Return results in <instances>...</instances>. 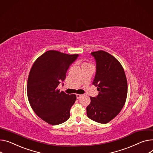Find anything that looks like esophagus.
Here are the masks:
<instances>
[{"label": "esophagus", "instance_id": "obj_1", "mask_svg": "<svg viewBox=\"0 0 153 153\" xmlns=\"http://www.w3.org/2000/svg\"><path fill=\"white\" fill-rule=\"evenodd\" d=\"M82 97V95H80V94H77L76 95V97H77V99H79L80 97Z\"/></svg>", "mask_w": 153, "mask_h": 153}]
</instances>
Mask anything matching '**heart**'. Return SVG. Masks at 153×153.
Wrapping results in <instances>:
<instances>
[{"mask_svg":"<svg viewBox=\"0 0 153 153\" xmlns=\"http://www.w3.org/2000/svg\"><path fill=\"white\" fill-rule=\"evenodd\" d=\"M90 65V63H84V64H83V65ZM82 65V66H83Z\"/></svg>","mask_w":153,"mask_h":153,"instance_id":"1","label":"heart"}]
</instances>
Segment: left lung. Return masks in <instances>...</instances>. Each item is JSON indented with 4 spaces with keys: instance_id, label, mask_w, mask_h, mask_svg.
Instances as JSON below:
<instances>
[{
    "instance_id": "1",
    "label": "left lung",
    "mask_w": 153,
    "mask_h": 153,
    "mask_svg": "<svg viewBox=\"0 0 153 153\" xmlns=\"http://www.w3.org/2000/svg\"><path fill=\"white\" fill-rule=\"evenodd\" d=\"M97 63L93 84L99 91L97 97H90L87 116L101 124L116 117L124 107L127 95V81L124 69L119 61L103 50L91 53Z\"/></svg>"
}]
</instances>
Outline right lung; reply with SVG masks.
Segmentation results:
<instances>
[{
  "label": "right lung",
  "mask_w": 153,
  "mask_h": 153,
  "mask_svg": "<svg viewBox=\"0 0 153 153\" xmlns=\"http://www.w3.org/2000/svg\"><path fill=\"white\" fill-rule=\"evenodd\" d=\"M78 56L49 50L34 62L29 74L27 95L34 113L50 125H58L70 117V109L76 100L75 94L60 91L69 65Z\"/></svg>",
  "instance_id": "right-lung-1"
}]
</instances>
